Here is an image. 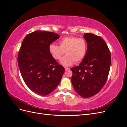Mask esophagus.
I'll return each mask as SVG.
<instances>
[{"label":"esophagus","mask_w":127,"mask_h":127,"mask_svg":"<svg viewBox=\"0 0 127 127\" xmlns=\"http://www.w3.org/2000/svg\"><path fill=\"white\" fill-rule=\"evenodd\" d=\"M64 69H65V70H68L70 69V68H68V67H64Z\"/></svg>","instance_id":"34e87169"}]
</instances>
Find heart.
<instances>
[{"label":"heart","instance_id":"obj_1","mask_svg":"<svg viewBox=\"0 0 127 127\" xmlns=\"http://www.w3.org/2000/svg\"><path fill=\"white\" fill-rule=\"evenodd\" d=\"M60 46L55 43L49 45V51L53 58L60 60L66 52L67 55L61 60L64 66H70L73 63L82 61L87 50L86 41L83 38L75 36L63 37L59 42Z\"/></svg>","mask_w":127,"mask_h":127}]
</instances>
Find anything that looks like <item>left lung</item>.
Listing matches in <instances>:
<instances>
[{
	"mask_svg": "<svg viewBox=\"0 0 127 127\" xmlns=\"http://www.w3.org/2000/svg\"><path fill=\"white\" fill-rule=\"evenodd\" d=\"M87 52L79 66L71 68V83L75 91L88 98L100 91L108 77L111 55L106 43L100 36L85 33Z\"/></svg>",
	"mask_w": 127,
	"mask_h": 127,
	"instance_id": "1",
	"label": "left lung"
}]
</instances>
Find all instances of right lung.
I'll return each instance as SVG.
<instances>
[{
    "instance_id": "right-lung-1",
    "label": "right lung",
    "mask_w": 127,
    "mask_h": 127,
    "mask_svg": "<svg viewBox=\"0 0 127 127\" xmlns=\"http://www.w3.org/2000/svg\"><path fill=\"white\" fill-rule=\"evenodd\" d=\"M59 38L56 33L36 31L25 36L18 52L22 78L31 90L40 95H47L54 91L64 73V67L49 51V45Z\"/></svg>"
}]
</instances>
